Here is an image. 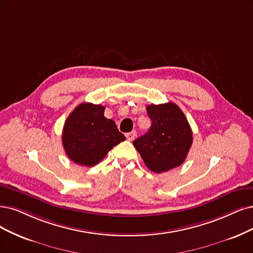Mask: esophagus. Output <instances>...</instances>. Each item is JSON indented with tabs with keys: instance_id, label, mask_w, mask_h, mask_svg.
Returning a JSON list of instances; mask_svg holds the SVG:
<instances>
[{
	"instance_id": "1",
	"label": "esophagus",
	"mask_w": 253,
	"mask_h": 253,
	"mask_svg": "<svg viewBox=\"0 0 253 253\" xmlns=\"http://www.w3.org/2000/svg\"><path fill=\"white\" fill-rule=\"evenodd\" d=\"M135 135H136V131H135V130H132L131 132H128V133H126V137H127L128 141H130V142L133 141L134 137H135Z\"/></svg>"
}]
</instances>
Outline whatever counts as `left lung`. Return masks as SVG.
Instances as JSON below:
<instances>
[{
  "instance_id": "8db88e82",
  "label": "left lung",
  "mask_w": 253,
  "mask_h": 253,
  "mask_svg": "<svg viewBox=\"0 0 253 253\" xmlns=\"http://www.w3.org/2000/svg\"><path fill=\"white\" fill-rule=\"evenodd\" d=\"M151 127L133 142L148 169L155 173L179 167L193 143L192 129L182 110L175 103L148 105Z\"/></svg>"
}]
</instances>
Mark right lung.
Wrapping results in <instances>:
<instances>
[{"label":"right lung","instance_id":"add662e5","mask_svg":"<svg viewBox=\"0 0 253 253\" xmlns=\"http://www.w3.org/2000/svg\"><path fill=\"white\" fill-rule=\"evenodd\" d=\"M105 107L81 103L65 121L62 145L68 157L80 166L92 167L109 150L126 139L111 119L104 117Z\"/></svg>","mask_w":253,"mask_h":253}]
</instances>
